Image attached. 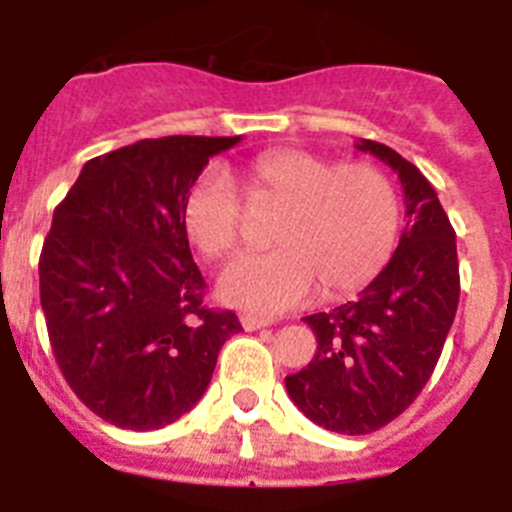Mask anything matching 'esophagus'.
<instances>
[{
  "mask_svg": "<svg viewBox=\"0 0 512 512\" xmlns=\"http://www.w3.org/2000/svg\"><path fill=\"white\" fill-rule=\"evenodd\" d=\"M241 323H243V328H246V330H259V328H266V325H271L269 320L256 318V315H243Z\"/></svg>",
  "mask_w": 512,
  "mask_h": 512,
  "instance_id": "obj_1",
  "label": "esophagus"
}]
</instances>
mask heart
Here are the masks:
<instances>
[{"mask_svg":"<svg viewBox=\"0 0 512 512\" xmlns=\"http://www.w3.org/2000/svg\"><path fill=\"white\" fill-rule=\"evenodd\" d=\"M256 205L282 207L274 241L282 248L233 261L217 282L225 302L251 312L292 310L323 284L325 297H346L390 261L400 205L390 176L366 161L336 164L300 148L261 153L246 169ZM189 241L207 259L241 246L243 202L223 166H210L189 187L182 207Z\"/></svg>","mask_w":512,"mask_h":512,"instance_id":"obj_1","label":"heart"}]
</instances>
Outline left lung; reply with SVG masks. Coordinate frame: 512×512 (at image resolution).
<instances>
[{
    "mask_svg": "<svg viewBox=\"0 0 512 512\" xmlns=\"http://www.w3.org/2000/svg\"><path fill=\"white\" fill-rule=\"evenodd\" d=\"M397 174L405 217L397 251L354 302L305 320L318 354L284 379L297 408L325 431L366 436L413 405L431 379L459 305L456 233L436 189L410 161L359 138Z\"/></svg>",
    "mask_w": 512,
    "mask_h": 512,
    "instance_id": "8db88e82",
    "label": "left lung"
}]
</instances>
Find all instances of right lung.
Returning a JSON list of instances; mask_svg holds the SVG:
<instances>
[{"instance_id": "right-lung-1", "label": "right lung", "mask_w": 512, "mask_h": 512, "mask_svg": "<svg viewBox=\"0 0 512 512\" xmlns=\"http://www.w3.org/2000/svg\"><path fill=\"white\" fill-rule=\"evenodd\" d=\"M241 140L146 138L92 158L53 212L40 305L58 369L92 413L156 431L200 402L241 323L202 302L184 197L210 158Z\"/></svg>"}]
</instances>
